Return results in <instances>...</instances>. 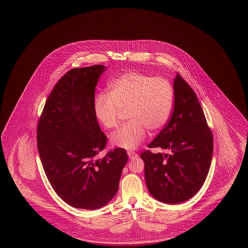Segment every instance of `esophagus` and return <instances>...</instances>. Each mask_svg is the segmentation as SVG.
I'll list each match as a JSON object with an SVG mask.
<instances>
[{
  "instance_id": "esophagus-1",
  "label": "esophagus",
  "mask_w": 248,
  "mask_h": 248,
  "mask_svg": "<svg viewBox=\"0 0 248 248\" xmlns=\"http://www.w3.org/2000/svg\"><path fill=\"white\" fill-rule=\"evenodd\" d=\"M127 155L128 157L130 158V159H135V158L138 156V155L135 152H133V151H128Z\"/></svg>"
}]
</instances>
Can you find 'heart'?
<instances>
[{
  "instance_id": "obj_1",
  "label": "heart",
  "mask_w": 248,
  "mask_h": 248,
  "mask_svg": "<svg viewBox=\"0 0 248 248\" xmlns=\"http://www.w3.org/2000/svg\"><path fill=\"white\" fill-rule=\"evenodd\" d=\"M174 91L165 77L128 72L109 84L108 93L94 98L97 120L107 129L116 128L123 111L130 121L111 137L114 146L133 150L143 142L147 129L155 133L165 126L173 112Z\"/></svg>"
}]
</instances>
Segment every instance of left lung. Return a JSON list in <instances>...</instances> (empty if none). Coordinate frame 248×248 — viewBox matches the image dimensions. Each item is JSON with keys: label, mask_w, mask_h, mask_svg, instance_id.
<instances>
[{"label": "left lung", "mask_w": 248, "mask_h": 248, "mask_svg": "<svg viewBox=\"0 0 248 248\" xmlns=\"http://www.w3.org/2000/svg\"><path fill=\"white\" fill-rule=\"evenodd\" d=\"M174 105L165 128L144 151V178L151 195L163 203L185 202L200 190L209 172L213 135L195 92L179 74L173 81Z\"/></svg>", "instance_id": "left-lung-1"}]
</instances>
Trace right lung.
I'll return each mask as SVG.
<instances>
[{
    "mask_svg": "<svg viewBox=\"0 0 248 248\" xmlns=\"http://www.w3.org/2000/svg\"><path fill=\"white\" fill-rule=\"evenodd\" d=\"M101 64L75 68L63 75L47 98L37 126V147L55 193L71 206L93 210L116 195L127 153L108 152L94 114V93Z\"/></svg>",
    "mask_w": 248,
    "mask_h": 248,
    "instance_id": "obj_1",
    "label": "right lung"
}]
</instances>
